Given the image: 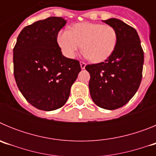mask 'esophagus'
Returning a JSON list of instances; mask_svg holds the SVG:
<instances>
[{"label":"esophagus","instance_id":"34e87169","mask_svg":"<svg viewBox=\"0 0 156 156\" xmlns=\"http://www.w3.org/2000/svg\"><path fill=\"white\" fill-rule=\"evenodd\" d=\"M80 64L81 69H84L85 67H86V63L83 62H80Z\"/></svg>","mask_w":156,"mask_h":156}]
</instances>
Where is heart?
Wrapping results in <instances>:
<instances>
[{"label":"heart","instance_id":"obj_1","mask_svg":"<svg viewBox=\"0 0 156 156\" xmlns=\"http://www.w3.org/2000/svg\"><path fill=\"white\" fill-rule=\"evenodd\" d=\"M57 42L63 55L69 58H75L83 47L85 57L94 62H101L113 53L117 44V33L111 26L91 23H76L70 30L59 32Z\"/></svg>","mask_w":156,"mask_h":156}]
</instances>
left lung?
<instances>
[{
    "label": "left lung",
    "mask_w": 156,
    "mask_h": 156,
    "mask_svg": "<svg viewBox=\"0 0 156 156\" xmlns=\"http://www.w3.org/2000/svg\"><path fill=\"white\" fill-rule=\"evenodd\" d=\"M117 33L113 53L104 62L87 65L90 97L100 108H119L138 90L142 79L144 51L137 31L119 19L104 20Z\"/></svg>",
    "instance_id": "obj_1"
}]
</instances>
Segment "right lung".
Masks as SVG:
<instances>
[{"label": "right lung", "mask_w": 156, "mask_h": 156, "mask_svg": "<svg viewBox=\"0 0 156 156\" xmlns=\"http://www.w3.org/2000/svg\"><path fill=\"white\" fill-rule=\"evenodd\" d=\"M66 24L62 17L35 22L20 32L13 49L18 87L38 109L53 111L62 107L81 71L80 62L65 57L58 44V34Z\"/></svg>", "instance_id": "right-lung-1"}]
</instances>
